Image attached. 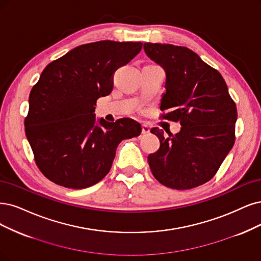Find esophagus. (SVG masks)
<instances>
[{"label":"esophagus","instance_id":"34e87169","mask_svg":"<svg viewBox=\"0 0 261 261\" xmlns=\"http://www.w3.org/2000/svg\"><path fill=\"white\" fill-rule=\"evenodd\" d=\"M149 131H150V129L147 124H142V134L146 136V134L149 133Z\"/></svg>","mask_w":261,"mask_h":261}]
</instances>
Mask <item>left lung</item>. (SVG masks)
I'll list each match as a JSON object with an SVG mask.
<instances>
[{"instance_id": "8db88e82", "label": "left lung", "mask_w": 261, "mask_h": 261, "mask_svg": "<svg viewBox=\"0 0 261 261\" xmlns=\"http://www.w3.org/2000/svg\"><path fill=\"white\" fill-rule=\"evenodd\" d=\"M144 51L166 72L162 118L180 122V131L151 133L159 149L148 156L152 175L169 188L198 187L213 177L234 144L237 106L220 73L187 47L144 43Z\"/></svg>"}]
</instances>
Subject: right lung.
Here are the masks:
<instances>
[{"label":"right lung","mask_w":261,"mask_h":261,"mask_svg":"<svg viewBox=\"0 0 261 261\" xmlns=\"http://www.w3.org/2000/svg\"><path fill=\"white\" fill-rule=\"evenodd\" d=\"M140 42L100 41L48 64L29 96L25 136L38 169L55 184L83 189L105 177L122 140L139 137L130 118L95 119L94 105L113 90V74L142 49Z\"/></svg>","instance_id":"1"}]
</instances>
